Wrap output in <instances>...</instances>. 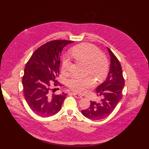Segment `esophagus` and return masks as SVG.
<instances>
[{
	"label": "esophagus",
	"mask_w": 149,
	"mask_h": 149,
	"mask_svg": "<svg viewBox=\"0 0 149 149\" xmlns=\"http://www.w3.org/2000/svg\"><path fill=\"white\" fill-rule=\"evenodd\" d=\"M72 94H73L75 98H82V96H81V95H79V94H77V93H73Z\"/></svg>",
	"instance_id": "esophagus-1"
}]
</instances>
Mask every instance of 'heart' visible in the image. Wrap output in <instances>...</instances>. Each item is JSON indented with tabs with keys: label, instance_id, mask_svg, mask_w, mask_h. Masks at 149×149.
Instances as JSON below:
<instances>
[{
	"label": "heart",
	"instance_id": "b5f03b06",
	"mask_svg": "<svg viewBox=\"0 0 149 149\" xmlns=\"http://www.w3.org/2000/svg\"><path fill=\"white\" fill-rule=\"evenodd\" d=\"M71 52L78 61L87 66L88 72L97 81L103 79L109 71L108 61L101 51L95 47L89 44H82L72 48ZM71 64L68 58L65 57L62 63V71H68ZM94 84L93 79L90 77L78 78L72 77L67 81V86L77 93H83Z\"/></svg>",
	"mask_w": 149,
	"mask_h": 149
}]
</instances>
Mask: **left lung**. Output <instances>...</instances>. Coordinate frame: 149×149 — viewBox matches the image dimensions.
<instances>
[{"instance_id": "1", "label": "left lung", "mask_w": 149, "mask_h": 149, "mask_svg": "<svg viewBox=\"0 0 149 149\" xmlns=\"http://www.w3.org/2000/svg\"><path fill=\"white\" fill-rule=\"evenodd\" d=\"M111 56L110 71L106 80L96 88L98 96L102 99L98 102L90 101L88 109L82 110V114L93 120H99L107 117L114 111L123 97L124 79L120 63L107 48Z\"/></svg>"}]
</instances>
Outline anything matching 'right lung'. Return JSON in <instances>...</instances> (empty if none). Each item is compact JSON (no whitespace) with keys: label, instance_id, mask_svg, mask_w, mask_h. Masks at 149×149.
<instances>
[{"label":"right lung","instance_id":"1","mask_svg":"<svg viewBox=\"0 0 149 149\" xmlns=\"http://www.w3.org/2000/svg\"><path fill=\"white\" fill-rule=\"evenodd\" d=\"M73 41L54 40L38 48L26 63L22 84L25 98L31 110L38 116L48 117L61 109L67 94H51L53 86H61L56 78L59 74L60 56L63 48Z\"/></svg>","mask_w":149,"mask_h":149}]
</instances>
